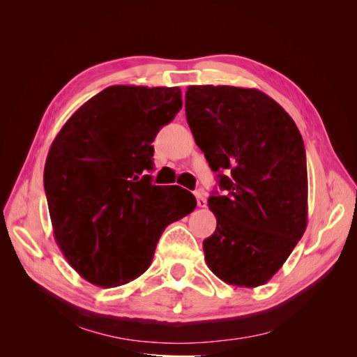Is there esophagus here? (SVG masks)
I'll return each mask as SVG.
<instances>
[{"mask_svg": "<svg viewBox=\"0 0 357 357\" xmlns=\"http://www.w3.org/2000/svg\"><path fill=\"white\" fill-rule=\"evenodd\" d=\"M195 197H197V204H198V207H201V208L207 207V198H205V193H204L202 190L195 192Z\"/></svg>", "mask_w": 357, "mask_h": 357, "instance_id": "34e87169", "label": "esophagus"}]
</instances>
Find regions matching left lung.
I'll use <instances>...</instances> for the list:
<instances>
[{
  "mask_svg": "<svg viewBox=\"0 0 357 357\" xmlns=\"http://www.w3.org/2000/svg\"><path fill=\"white\" fill-rule=\"evenodd\" d=\"M185 105L195 143L223 190L208 198L218 226L204 240L205 261L228 284H265L307 228V158L299 129L257 89L189 86Z\"/></svg>",
  "mask_w": 357,
  "mask_h": 357,
  "instance_id": "obj_1",
  "label": "left lung"
}]
</instances>
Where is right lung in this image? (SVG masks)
<instances>
[{
  "instance_id": "obj_1",
  "label": "right lung",
  "mask_w": 357,
  "mask_h": 357,
  "mask_svg": "<svg viewBox=\"0 0 357 357\" xmlns=\"http://www.w3.org/2000/svg\"><path fill=\"white\" fill-rule=\"evenodd\" d=\"M180 88L110 86L53 139L45 190L53 235L70 265L100 287L132 282L162 232L197 207L180 186H155L153 139L181 109Z\"/></svg>"
}]
</instances>
